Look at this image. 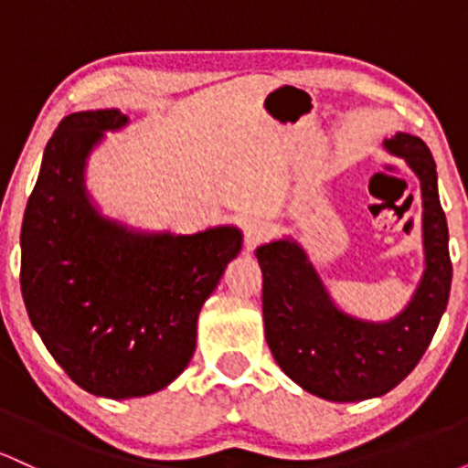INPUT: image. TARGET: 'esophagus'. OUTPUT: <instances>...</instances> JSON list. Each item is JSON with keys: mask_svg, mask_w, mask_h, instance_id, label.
<instances>
[{"mask_svg": "<svg viewBox=\"0 0 468 468\" xmlns=\"http://www.w3.org/2000/svg\"><path fill=\"white\" fill-rule=\"evenodd\" d=\"M268 224L264 219H249L244 227V244H246V250H252L257 244H261V241L266 239L268 235Z\"/></svg>", "mask_w": 468, "mask_h": 468, "instance_id": "34e87169", "label": "esophagus"}]
</instances>
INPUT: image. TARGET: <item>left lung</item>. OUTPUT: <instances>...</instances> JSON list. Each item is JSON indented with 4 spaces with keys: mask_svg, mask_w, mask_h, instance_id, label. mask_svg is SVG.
Masks as SVG:
<instances>
[{
    "mask_svg": "<svg viewBox=\"0 0 468 468\" xmlns=\"http://www.w3.org/2000/svg\"><path fill=\"white\" fill-rule=\"evenodd\" d=\"M385 147L407 160L422 189L424 272L396 319L374 324L341 313L297 241L277 239L255 252L268 347L286 376L325 400L356 402L394 389L422 358L449 302L453 268L433 155L402 132Z\"/></svg>",
    "mask_w": 468,
    "mask_h": 468,
    "instance_id": "1",
    "label": "left lung"
}]
</instances>
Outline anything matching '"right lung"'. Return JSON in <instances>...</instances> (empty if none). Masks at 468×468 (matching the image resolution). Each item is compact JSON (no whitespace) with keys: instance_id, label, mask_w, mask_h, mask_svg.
Segmentation results:
<instances>
[{"instance_id":"obj_1","label":"right lung","mask_w":468,"mask_h":468,"mask_svg":"<svg viewBox=\"0 0 468 468\" xmlns=\"http://www.w3.org/2000/svg\"><path fill=\"white\" fill-rule=\"evenodd\" d=\"M122 125L118 110L63 118L21 224L30 324L69 378L105 399L147 396L178 378L196 352L202 303L241 249L235 227L149 235L96 211L85 158Z\"/></svg>"}]
</instances>
